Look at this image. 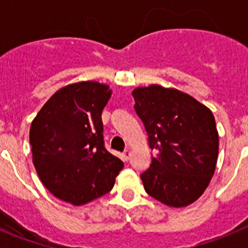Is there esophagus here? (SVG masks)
<instances>
[{
    "label": "esophagus",
    "mask_w": 248,
    "mask_h": 248,
    "mask_svg": "<svg viewBox=\"0 0 248 248\" xmlns=\"http://www.w3.org/2000/svg\"><path fill=\"white\" fill-rule=\"evenodd\" d=\"M130 155L131 153L129 150L124 151V153H123V159H124V161H128V160L130 159Z\"/></svg>",
    "instance_id": "1"
}]
</instances>
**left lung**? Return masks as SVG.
I'll return each mask as SVG.
<instances>
[{
	"mask_svg": "<svg viewBox=\"0 0 248 248\" xmlns=\"http://www.w3.org/2000/svg\"><path fill=\"white\" fill-rule=\"evenodd\" d=\"M135 111L156 155L140 175L151 198L172 207L198 200L216 169L218 133L212 111L189 94L161 85L133 91Z\"/></svg>",
	"mask_w": 248,
	"mask_h": 248,
	"instance_id": "8db88e82",
	"label": "left lung"
}]
</instances>
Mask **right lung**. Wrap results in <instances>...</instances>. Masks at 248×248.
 <instances>
[{
  "label": "right lung",
  "instance_id": "1",
  "mask_svg": "<svg viewBox=\"0 0 248 248\" xmlns=\"http://www.w3.org/2000/svg\"><path fill=\"white\" fill-rule=\"evenodd\" d=\"M108 85L79 82L63 87L38 111L30 130L33 165L56 198L79 206L113 189L124 164L103 140L102 111Z\"/></svg>",
  "mask_w": 248,
  "mask_h": 248
}]
</instances>
